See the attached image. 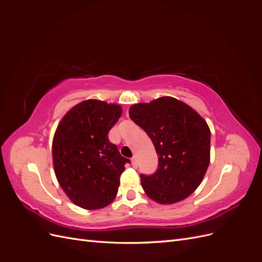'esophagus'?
<instances>
[{
    "label": "esophagus",
    "mask_w": 262,
    "mask_h": 262,
    "mask_svg": "<svg viewBox=\"0 0 262 262\" xmlns=\"http://www.w3.org/2000/svg\"><path fill=\"white\" fill-rule=\"evenodd\" d=\"M131 162H132V166L134 168H137L138 167V162H137V157L136 156H133L132 158H131Z\"/></svg>",
    "instance_id": "esophagus-1"
}]
</instances>
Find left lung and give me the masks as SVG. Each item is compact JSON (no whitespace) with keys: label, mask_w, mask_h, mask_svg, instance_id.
<instances>
[{"label":"left lung","mask_w":262,"mask_h":262,"mask_svg":"<svg viewBox=\"0 0 262 262\" xmlns=\"http://www.w3.org/2000/svg\"><path fill=\"white\" fill-rule=\"evenodd\" d=\"M132 121L152 140L158 168L141 173V185L150 199L171 204L199 187L210 163L211 132L204 119L176 98L161 97L129 110Z\"/></svg>","instance_id":"8db88e82"}]
</instances>
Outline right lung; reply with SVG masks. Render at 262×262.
Returning a JSON list of instances; mask_svg holds the SVG:
<instances>
[{
  "mask_svg": "<svg viewBox=\"0 0 262 262\" xmlns=\"http://www.w3.org/2000/svg\"><path fill=\"white\" fill-rule=\"evenodd\" d=\"M122 113L119 105L89 99L63 117L52 142L54 172L70 200L83 209L107 207L117 195L124 164L108 132Z\"/></svg>",
  "mask_w": 262,
  "mask_h": 262,
  "instance_id": "1",
  "label": "right lung"
}]
</instances>
